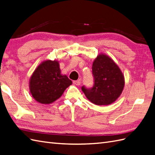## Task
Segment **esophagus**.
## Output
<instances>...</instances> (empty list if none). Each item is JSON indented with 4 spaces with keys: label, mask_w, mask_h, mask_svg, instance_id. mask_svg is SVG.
I'll list each match as a JSON object with an SVG mask.
<instances>
[{
    "label": "esophagus",
    "mask_w": 155,
    "mask_h": 155,
    "mask_svg": "<svg viewBox=\"0 0 155 155\" xmlns=\"http://www.w3.org/2000/svg\"><path fill=\"white\" fill-rule=\"evenodd\" d=\"M73 83H74V84L76 85H80L81 84V81H80V80H75V81H73Z\"/></svg>",
    "instance_id": "esophagus-1"
}]
</instances>
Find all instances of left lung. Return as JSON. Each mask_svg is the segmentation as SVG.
<instances>
[{
  "label": "left lung",
  "mask_w": 155,
  "mask_h": 155,
  "mask_svg": "<svg viewBox=\"0 0 155 155\" xmlns=\"http://www.w3.org/2000/svg\"><path fill=\"white\" fill-rule=\"evenodd\" d=\"M92 74L93 87H81L89 100L97 105H107L116 101L124 88L125 80L114 61L105 54L98 55L92 65Z\"/></svg>",
  "instance_id": "obj_1"
}]
</instances>
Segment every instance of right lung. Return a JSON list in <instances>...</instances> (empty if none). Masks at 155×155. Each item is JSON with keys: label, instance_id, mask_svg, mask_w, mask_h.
<instances>
[{"label": "right lung", "instance_id": "obj_1", "mask_svg": "<svg viewBox=\"0 0 155 155\" xmlns=\"http://www.w3.org/2000/svg\"><path fill=\"white\" fill-rule=\"evenodd\" d=\"M60 73L56 60L44 61L38 66L30 80V91L36 101L50 104L61 97L72 81Z\"/></svg>", "mask_w": 155, "mask_h": 155}]
</instances>
